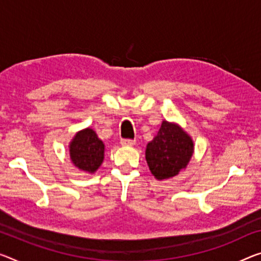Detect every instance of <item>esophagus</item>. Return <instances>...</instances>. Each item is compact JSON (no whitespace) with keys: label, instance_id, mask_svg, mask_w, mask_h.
<instances>
[{"label":"esophagus","instance_id":"1","mask_svg":"<svg viewBox=\"0 0 261 261\" xmlns=\"http://www.w3.org/2000/svg\"><path fill=\"white\" fill-rule=\"evenodd\" d=\"M121 146H125V147H132L135 144V140H130V139H122L121 140Z\"/></svg>","mask_w":261,"mask_h":261}]
</instances>
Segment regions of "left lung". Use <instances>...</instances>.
I'll list each match as a JSON object with an SVG mask.
<instances>
[{
	"label": "left lung",
	"instance_id": "8db88e82",
	"mask_svg": "<svg viewBox=\"0 0 261 261\" xmlns=\"http://www.w3.org/2000/svg\"><path fill=\"white\" fill-rule=\"evenodd\" d=\"M194 154L191 136L177 123L164 120L158 135L147 144L146 160L155 178L167 179L186 169Z\"/></svg>",
	"mask_w": 261,
	"mask_h": 261
}]
</instances>
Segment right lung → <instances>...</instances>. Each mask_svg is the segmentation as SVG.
<instances>
[{
  "label": "right lung",
  "mask_w": 261,
  "mask_h": 261,
  "mask_svg": "<svg viewBox=\"0 0 261 261\" xmlns=\"http://www.w3.org/2000/svg\"><path fill=\"white\" fill-rule=\"evenodd\" d=\"M70 159L78 169L93 174L103 161L105 144L91 128L79 130L70 142Z\"/></svg>",
  "instance_id": "obj_1"
}]
</instances>
